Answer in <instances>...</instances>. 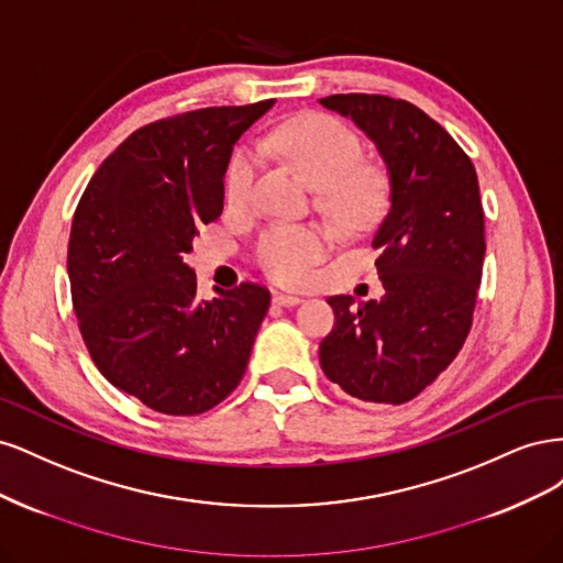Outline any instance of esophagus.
<instances>
[{
    "label": "esophagus",
    "mask_w": 563,
    "mask_h": 563,
    "mask_svg": "<svg viewBox=\"0 0 563 563\" xmlns=\"http://www.w3.org/2000/svg\"><path fill=\"white\" fill-rule=\"evenodd\" d=\"M272 302L282 305V308H291V305L300 302V298L294 296V294H275V296H272Z\"/></svg>",
    "instance_id": "34e87169"
}]
</instances>
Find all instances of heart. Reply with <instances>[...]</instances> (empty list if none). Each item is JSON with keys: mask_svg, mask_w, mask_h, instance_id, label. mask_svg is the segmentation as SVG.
Masks as SVG:
<instances>
[{"mask_svg": "<svg viewBox=\"0 0 563 563\" xmlns=\"http://www.w3.org/2000/svg\"><path fill=\"white\" fill-rule=\"evenodd\" d=\"M284 159L298 166L323 190L329 211L350 228L364 225L385 201V178L364 164V143L343 119L323 112L300 114L282 124L265 141ZM261 157L253 147H240L228 166L225 197L232 209H244L253 197ZM331 236L314 225L277 223L255 240V263L279 284H302Z\"/></svg>", "mask_w": 563, "mask_h": 563, "instance_id": "obj_1", "label": "heart"}]
</instances>
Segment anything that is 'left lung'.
I'll return each instance as SVG.
<instances>
[{"label":"left lung","mask_w":563,"mask_h":563,"mask_svg":"<svg viewBox=\"0 0 563 563\" xmlns=\"http://www.w3.org/2000/svg\"><path fill=\"white\" fill-rule=\"evenodd\" d=\"M319 103L350 117L389 174V211L371 240L385 296H331L335 323L319 362L356 399L411 401L472 329L486 253L479 180L451 133L408 100L335 93Z\"/></svg>","instance_id":"left-lung-1"}]
</instances>
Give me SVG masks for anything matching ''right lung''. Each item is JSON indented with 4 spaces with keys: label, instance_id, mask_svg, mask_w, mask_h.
Returning <instances> with one entry per match:
<instances>
[{
    "label": "right lung",
    "instance_id": "right-lung-1",
    "mask_svg": "<svg viewBox=\"0 0 563 563\" xmlns=\"http://www.w3.org/2000/svg\"><path fill=\"white\" fill-rule=\"evenodd\" d=\"M275 100L159 119L119 145L84 190L67 244L73 308L93 364L147 408L199 416L244 378L269 291L197 298L183 255L223 213L232 145Z\"/></svg>",
    "mask_w": 563,
    "mask_h": 563
}]
</instances>
